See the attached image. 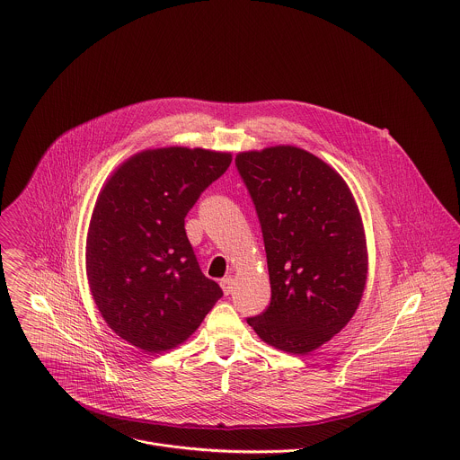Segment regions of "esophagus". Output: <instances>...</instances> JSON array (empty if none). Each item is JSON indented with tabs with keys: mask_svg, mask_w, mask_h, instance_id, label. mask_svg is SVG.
I'll return each mask as SVG.
<instances>
[{
	"mask_svg": "<svg viewBox=\"0 0 460 460\" xmlns=\"http://www.w3.org/2000/svg\"><path fill=\"white\" fill-rule=\"evenodd\" d=\"M219 285H221L225 296H228V294L234 290V278H232V276H226V278H223V279L219 281Z\"/></svg>",
	"mask_w": 460,
	"mask_h": 460,
	"instance_id": "esophagus-1",
	"label": "esophagus"
}]
</instances>
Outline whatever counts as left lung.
<instances>
[{
    "label": "left lung",
    "mask_w": 460,
    "mask_h": 460,
    "mask_svg": "<svg viewBox=\"0 0 460 460\" xmlns=\"http://www.w3.org/2000/svg\"><path fill=\"white\" fill-rule=\"evenodd\" d=\"M262 225L270 305L248 319L261 340L305 356L354 317L368 274L358 203L343 177L294 145L239 152Z\"/></svg>",
    "instance_id": "8db88e82"
}]
</instances>
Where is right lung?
Wrapping results in <instances>:
<instances>
[{
    "label": "right lung",
    "mask_w": 460,
    "mask_h": 460,
    "mask_svg": "<svg viewBox=\"0 0 460 460\" xmlns=\"http://www.w3.org/2000/svg\"><path fill=\"white\" fill-rule=\"evenodd\" d=\"M230 152L146 148L104 182L86 234V278L104 323L146 354L184 343L223 296L199 270L184 219Z\"/></svg>",
    "instance_id": "right-lung-1"
}]
</instances>
